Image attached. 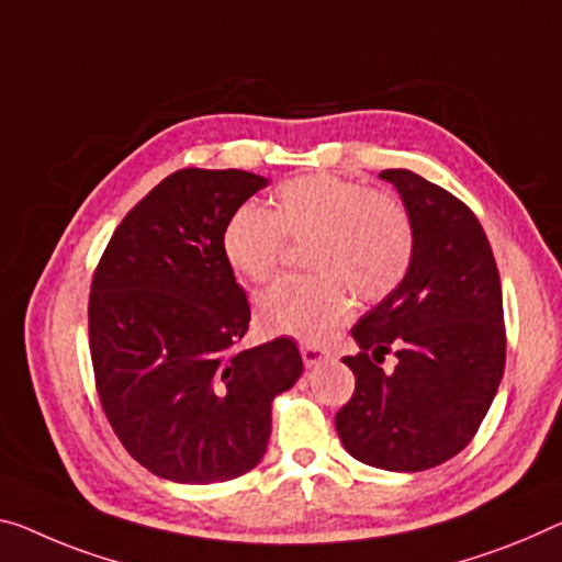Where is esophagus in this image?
I'll use <instances>...</instances> for the list:
<instances>
[{
    "label": "esophagus",
    "instance_id": "1",
    "mask_svg": "<svg viewBox=\"0 0 562 562\" xmlns=\"http://www.w3.org/2000/svg\"><path fill=\"white\" fill-rule=\"evenodd\" d=\"M301 357H304V364L311 369L329 359V353H326L322 347H316V344H301Z\"/></svg>",
    "mask_w": 562,
    "mask_h": 562
}]
</instances>
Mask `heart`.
I'll return each mask as SVG.
<instances>
[{
    "label": "heart",
    "mask_w": 562,
    "mask_h": 562,
    "mask_svg": "<svg viewBox=\"0 0 562 562\" xmlns=\"http://www.w3.org/2000/svg\"><path fill=\"white\" fill-rule=\"evenodd\" d=\"M286 238H308L304 263L314 273L289 276L256 296V324L271 336L322 341L351 311V292L386 299L407 276L414 228L390 193L329 172L279 186L273 209L246 203L223 228V256L246 281H266Z\"/></svg>",
    "instance_id": "b5f03b06"
}]
</instances>
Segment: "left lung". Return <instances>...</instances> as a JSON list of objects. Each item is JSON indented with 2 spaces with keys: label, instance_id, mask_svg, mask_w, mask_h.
Segmentation results:
<instances>
[{
  "label": "left lung",
  "instance_id": "1",
  "mask_svg": "<svg viewBox=\"0 0 562 562\" xmlns=\"http://www.w3.org/2000/svg\"><path fill=\"white\" fill-rule=\"evenodd\" d=\"M414 228L404 281L353 324L357 390L336 412L353 460L422 472L470 445L505 371L503 289L477 215L412 170H382ZM394 352L397 367H378Z\"/></svg>",
  "mask_w": 562,
  "mask_h": 562
}]
</instances>
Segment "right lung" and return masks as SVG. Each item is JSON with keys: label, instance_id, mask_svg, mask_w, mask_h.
I'll list each match as a JSON object with an SVG mask.
<instances>
[{"label": "right lung", "instance_id": "add662e5", "mask_svg": "<svg viewBox=\"0 0 562 562\" xmlns=\"http://www.w3.org/2000/svg\"><path fill=\"white\" fill-rule=\"evenodd\" d=\"M269 178L178 170L112 233L90 289V353L108 422L145 470L183 485L263 460L271 404L304 371L279 336L233 351L251 322L223 228Z\"/></svg>", "mask_w": 562, "mask_h": 562}]
</instances>
